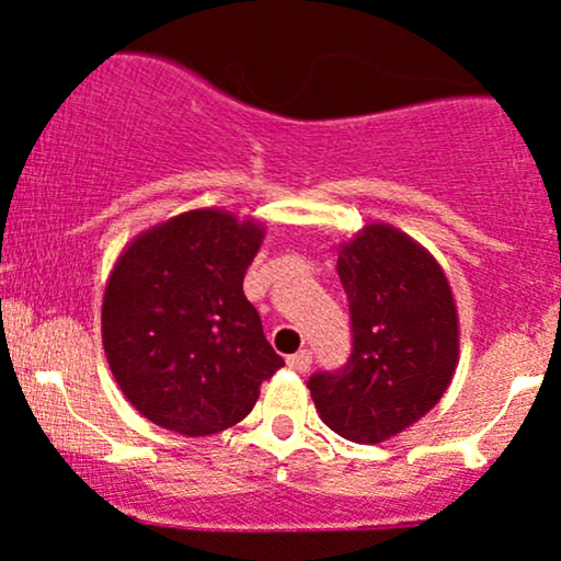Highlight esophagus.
<instances>
[{
    "label": "esophagus",
    "mask_w": 561,
    "mask_h": 561,
    "mask_svg": "<svg viewBox=\"0 0 561 561\" xmlns=\"http://www.w3.org/2000/svg\"><path fill=\"white\" fill-rule=\"evenodd\" d=\"M287 366L295 371H308L311 369V353L308 351L293 353V356H287Z\"/></svg>",
    "instance_id": "obj_1"
}]
</instances>
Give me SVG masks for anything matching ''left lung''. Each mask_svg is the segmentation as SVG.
Listing matches in <instances>:
<instances>
[{
	"mask_svg": "<svg viewBox=\"0 0 561 561\" xmlns=\"http://www.w3.org/2000/svg\"><path fill=\"white\" fill-rule=\"evenodd\" d=\"M351 308L343 369L308 379L319 416L353 443H382L440 401L459 362V317L446 274L409 234L369 224L340 244Z\"/></svg>",
	"mask_w": 561,
	"mask_h": 561,
	"instance_id": "1",
	"label": "left lung"
}]
</instances>
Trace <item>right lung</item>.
<instances>
[{"label": "right lung", "instance_id": "obj_1", "mask_svg": "<svg viewBox=\"0 0 561 561\" xmlns=\"http://www.w3.org/2000/svg\"><path fill=\"white\" fill-rule=\"evenodd\" d=\"M261 242V224L203 208L141 231L115 261L102 345L121 392L158 427L221 433L285 366L242 293Z\"/></svg>", "mask_w": 561, "mask_h": 561}]
</instances>
